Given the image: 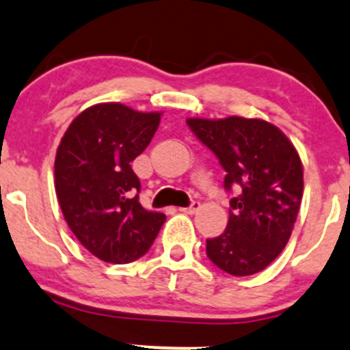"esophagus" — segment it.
I'll use <instances>...</instances> for the list:
<instances>
[{
  "instance_id": "34e87169",
  "label": "esophagus",
  "mask_w": 350,
  "mask_h": 350,
  "mask_svg": "<svg viewBox=\"0 0 350 350\" xmlns=\"http://www.w3.org/2000/svg\"><path fill=\"white\" fill-rule=\"evenodd\" d=\"M200 209V202L199 200H192V202H190V206L189 207H182V213H187V214H193L196 213V211H199Z\"/></svg>"
}]
</instances>
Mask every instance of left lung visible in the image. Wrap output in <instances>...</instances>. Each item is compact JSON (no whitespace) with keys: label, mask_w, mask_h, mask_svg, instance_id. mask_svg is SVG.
I'll return each mask as SVG.
<instances>
[{"label":"left lung","mask_w":350,"mask_h":350,"mask_svg":"<svg viewBox=\"0 0 350 350\" xmlns=\"http://www.w3.org/2000/svg\"><path fill=\"white\" fill-rule=\"evenodd\" d=\"M197 139L226 172L230 199L224 233L206 241L209 260L231 275L264 271L284 250L303 197V165L291 141L262 119H187Z\"/></svg>","instance_id":"obj_1"}]
</instances>
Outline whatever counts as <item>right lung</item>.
<instances>
[{"label": "right lung", "mask_w": 350, "mask_h": 350, "mask_svg": "<svg viewBox=\"0 0 350 350\" xmlns=\"http://www.w3.org/2000/svg\"><path fill=\"white\" fill-rule=\"evenodd\" d=\"M160 116L98 103L69 124L59 144L54 163L59 206L69 230L100 260H137L167 219L141 206V182L131 168L153 139Z\"/></svg>", "instance_id": "1"}]
</instances>
